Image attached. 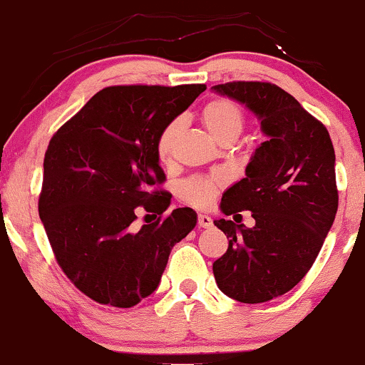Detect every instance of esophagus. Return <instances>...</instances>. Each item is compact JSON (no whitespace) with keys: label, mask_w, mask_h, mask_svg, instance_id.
Instances as JSON below:
<instances>
[{"label":"esophagus","mask_w":365,"mask_h":365,"mask_svg":"<svg viewBox=\"0 0 365 365\" xmlns=\"http://www.w3.org/2000/svg\"><path fill=\"white\" fill-rule=\"evenodd\" d=\"M197 225H199V228H211L212 220L206 215H199L197 216Z\"/></svg>","instance_id":"obj_1"}]
</instances>
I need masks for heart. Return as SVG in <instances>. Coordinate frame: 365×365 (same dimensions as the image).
I'll return each instance as SVG.
<instances>
[{
  "instance_id": "heart-1",
  "label": "heart",
  "mask_w": 365,
  "mask_h": 365,
  "mask_svg": "<svg viewBox=\"0 0 365 365\" xmlns=\"http://www.w3.org/2000/svg\"><path fill=\"white\" fill-rule=\"evenodd\" d=\"M200 120L212 137L221 144L238 139L245 125V116L242 108L228 98H217L204 104L200 111ZM180 130V121L173 120L159 130L156 137V156L161 163H170L175 154ZM225 185L221 175H195L180 183L178 195L183 202L197 209H207L215 204Z\"/></svg>"
}]
</instances>
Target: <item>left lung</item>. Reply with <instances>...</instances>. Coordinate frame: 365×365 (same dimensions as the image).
<instances>
[{
    "label": "left lung",
    "mask_w": 365,
    "mask_h": 365,
    "mask_svg": "<svg viewBox=\"0 0 365 365\" xmlns=\"http://www.w3.org/2000/svg\"><path fill=\"white\" fill-rule=\"evenodd\" d=\"M215 91L247 104L267 140L255 149L247 177L221 199L226 216L247 209L255 225L215 221L230 240L212 273L238 302H267L307 274L336 216L333 142L324 125L274 83L237 81Z\"/></svg>",
    "instance_id": "left-lung-1"
}]
</instances>
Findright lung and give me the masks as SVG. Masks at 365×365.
I'll list each match as a JSON object with an SVG mask.
<instances>
[{
	"label": "right lung",
	"mask_w": 365,
	"mask_h": 365,
	"mask_svg": "<svg viewBox=\"0 0 365 365\" xmlns=\"http://www.w3.org/2000/svg\"><path fill=\"white\" fill-rule=\"evenodd\" d=\"M204 83L111 86L61 125L44 154L39 216L66 278L94 302L128 309L158 288L170 252L197 223L159 188V130L185 111ZM158 222L133 228L136 211Z\"/></svg>",
	"instance_id": "right-lung-1"
}]
</instances>
